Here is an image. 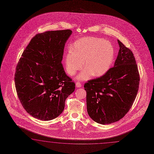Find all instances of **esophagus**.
Instances as JSON below:
<instances>
[{
	"instance_id": "obj_1",
	"label": "esophagus",
	"mask_w": 154,
	"mask_h": 154,
	"mask_svg": "<svg viewBox=\"0 0 154 154\" xmlns=\"http://www.w3.org/2000/svg\"><path fill=\"white\" fill-rule=\"evenodd\" d=\"M75 86H76L77 88H81V87L82 86V85H81V83H80L79 82H77L75 83Z\"/></svg>"
}]
</instances>
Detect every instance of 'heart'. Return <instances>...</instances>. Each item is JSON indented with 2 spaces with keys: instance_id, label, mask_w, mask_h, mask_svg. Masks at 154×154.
<instances>
[{
  "instance_id": "heart-1",
  "label": "heart",
  "mask_w": 154,
  "mask_h": 154,
  "mask_svg": "<svg viewBox=\"0 0 154 154\" xmlns=\"http://www.w3.org/2000/svg\"><path fill=\"white\" fill-rule=\"evenodd\" d=\"M114 49L109 42L94 37L81 38L73 43L71 51L65 58L66 72L73 75L81 69H85L77 78L88 80L92 75L100 77L108 71L114 59Z\"/></svg>"
}]
</instances>
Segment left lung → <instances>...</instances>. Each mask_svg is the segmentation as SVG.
<instances>
[{"instance_id": "8db88e82", "label": "left lung", "mask_w": 154, "mask_h": 154, "mask_svg": "<svg viewBox=\"0 0 154 154\" xmlns=\"http://www.w3.org/2000/svg\"><path fill=\"white\" fill-rule=\"evenodd\" d=\"M118 55L114 66L103 75L85 83L87 110L101 125L119 121L131 108L140 84V75L131 50L118 40Z\"/></svg>"}]
</instances>
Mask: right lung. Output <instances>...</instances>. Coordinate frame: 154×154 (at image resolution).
Here are the masks:
<instances>
[{
	"instance_id": "add662e5",
	"label": "right lung",
	"mask_w": 154,
	"mask_h": 154,
	"mask_svg": "<svg viewBox=\"0 0 154 154\" xmlns=\"http://www.w3.org/2000/svg\"><path fill=\"white\" fill-rule=\"evenodd\" d=\"M70 29L38 33L26 48L14 74L18 99L26 111L42 121H50L63 112L75 83L62 64Z\"/></svg>"
}]
</instances>
